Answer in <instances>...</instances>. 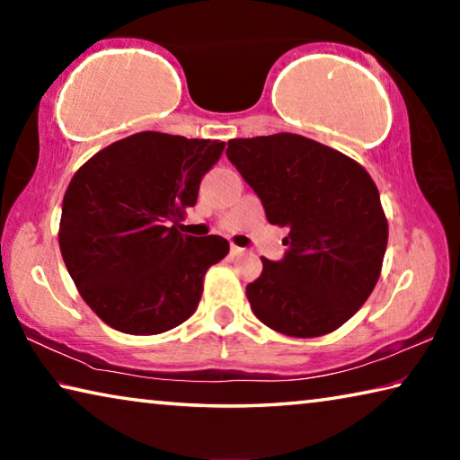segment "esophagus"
<instances>
[{
  "mask_svg": "<svg viewBox=\"0 0 460 460\" xmlns=\"http://www.w3.org/2000/svg\"><path fill=\"white\" fill-rule=\"evenodd\" d=\"M243 252H245L243 247H239V245H231V255H241Z\"/></svg>",
  "mask_w": 460,
  "mask_h": 460,
  "instance_id": "34e87169",
  "label": "esophagus"
}]
</instances>
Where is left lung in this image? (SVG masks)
Here are the masks:
<instances>
[{"label":"left lung","instance_id":"left-lung-1","mask_svg":"<svg viewBox=\"0 0 460 460\" xmlns=\"http://www.w3.org/2000/svg\"><path fill=\"white\" fill-rule=\"evenodd\" d=\"M227 158L258 194L268 221L290 233L279 261L263 258L247 300L288 337H321L345 324L376 288L387 219L367 170L296 134L229 139Z\"/></svg>","mask_w":460,"mask_h":460}]
</instances>
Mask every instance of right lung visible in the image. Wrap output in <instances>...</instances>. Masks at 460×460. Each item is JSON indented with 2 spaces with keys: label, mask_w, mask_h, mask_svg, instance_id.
<instances>
[{
  "label": "right lung",
  "mask_w": 460,
  "mask_h": 460,
  "mask_svg": "<svg viewBox=\"0 0 460 460\" xmlns=\"http://www.w3.org/2000/svg\"><path fill=\"white\" fill-rule=\"evenodd\" d=\"M225 142L142 131L97 152L62 200L58 243L83 300L128 334H160L192 316L202 278L229 253L219 235L176 229L197 205Z\"/></svg>",
  "instance_id": "1"
}]
</instances>
